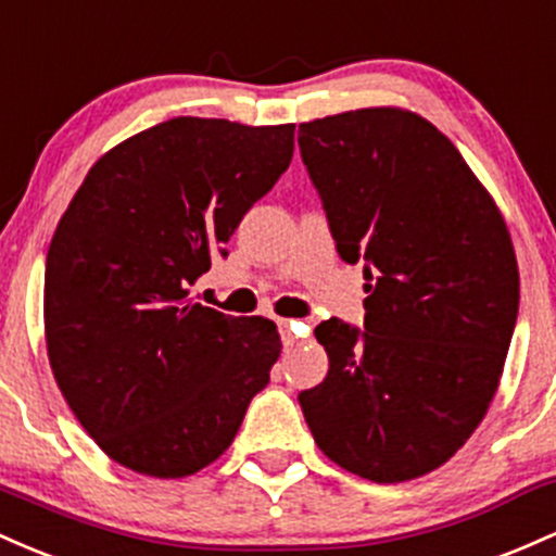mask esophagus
<instances>
[{
    "label": "esophagus",
    "mask_w": 556,
    "mask_h": 556,
    "mask_svg": "<svg viewBox=\"0 0 556 556\" xmlns=\"http://www.w3.org/2000/svg\"><path fill=\"white\" fill-rule=\"evenodd\" d=\"M278 328H280V341H283V346H296L299 344V323L278 320Z\"/></svg>",
    "instance_id": "obj_1"
}]
</instances>
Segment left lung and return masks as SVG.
I'll use <instances>...</instances> for the list:
<instances>
[{"instance_id":"obj_1","label":"left lung","mask_w":556,"mask_h":556,"mask_svg":"<svg viewBox=\"0 0 556 556\" xmlns=\"http://www.w3.org/2000/svg\"><path fill=\"white\" fill-rule=\"evenodd\" d=\"M299 149L346 262L365 260V330L315 328L330 370L302 391L328 459L376 483L435 470L498 389L520 304L507 223L433 123L365 108L299 126Z\"/></svg>"}]
</instances>
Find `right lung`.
Wrapping results in <instances>:
<instances>
[{"label":"right lung","mask_w":556,"mask_h":556,"mask_svg":"<svg viewBox=\"0 0 556 556\" xmlns=\"http://www.w3.org/2000/svg\"><path fill=\"white\" fill-rule=\"evenodd\" d=\"M294 154V123L173 117L102 154L52 236L47 354L67 407L128 470L186 478L215 463L267 386L265 317L191 302L189 286Z\"/></svg>","instance_id":"right-lung-1"}]
</instances>
